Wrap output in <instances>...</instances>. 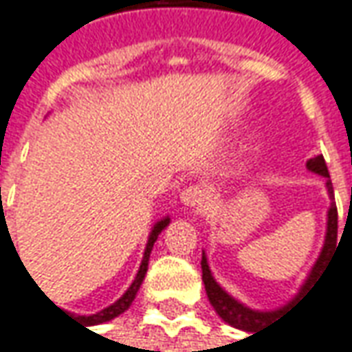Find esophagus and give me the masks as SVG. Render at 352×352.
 I'll use <instances>...</instances> for the list:
<instances>
[{
  "label": "esophagus",
  "instance_id": "34e87169",
  "mask_svg": "<svg viewBox=\"0 0 352 352\" xmlns=\"http://www.w3.org/2000/svg\"><path fill=\"white\" fill-rule=\"evenodd\" d=\"M208 200V192L204 190L199 185H192V187H187L183 192H181V202L188 206V208H200L204 206Z\"/></svg>",
  "mask_w": 352,
  "mask_h": 352
}]
</instances>
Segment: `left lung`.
I'll return each instance as SVG.
<instances>
[{
    "label": "left lung",
    "instance_id": "1",
    "mask_svg": "<svg viewBox=\"0 0 352 352\" xmlns=\"http://www.w3.org/2000/svg\"><path fill=\"white\" fill-rule=\"evenodd\" d=\"M306 167H308L311 173H318V175L325 177V187H327V195H329V199H331V206H329V210H327V230H325V241H323L320 257L314 263L308 278L304 280L300 292L292 298V302H288L283 308L271 309V311H261V309L249 308V306L241 304V302L236 300L234 296H230L224 288L216 283V278L212 276V271H210V267H208V259H206V255L202 253V261H200V267H202V283H204V288H206L208 300H210L212 308L216 309V314H218L228 325H232V327H236V329H243V331H249V333L255 335L257 329L265 327L267 323H271L274 318H280V314H283L285 309L290 308L296 300H300V296L306 294L309 288H311V285L318 280L320 273H323L325 265L331 259L333 249L337 248V206H335L333 199V185H331L329 171H327V165H325L323 155H316V157L308 160Z\"/></svg>",
    "mask_w": 352,
    "mask_h": 352
}]
</instances>
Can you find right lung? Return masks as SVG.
Wrapping results in <instances>:
<instances>
[{"label":"right lung","instance_id":"obj_1","mask_svg":"<svg viewBox=\"0 0 352 352\" xmlns=\"http://www.w3.org/2000/svg\"><path fill=\"white\" fill-rule=\"evenodd\" d=\"M167 226H169V216H165L164 220H160L157 224L153 226L152 232H150V237H148V243H146V249H144V257H142V263H140L138 274H136V278H134V283L130 285V288H128L122 296L116 300L115 304H111L109 308L101 309V311H97V314H91V316H76L83 325H99V323H104V321L115 320V318H118L122 311H126V309L130 308V304L134 302V298L138 294L140 285H142L144 276L148 273V263H150V253H152L153 243L157 241V236L164 232ZM64 314H67V311H64ZM72 316H74V314H72Z\"/></svg>","mask_w":352,"mask_h":352}]
</instances>
